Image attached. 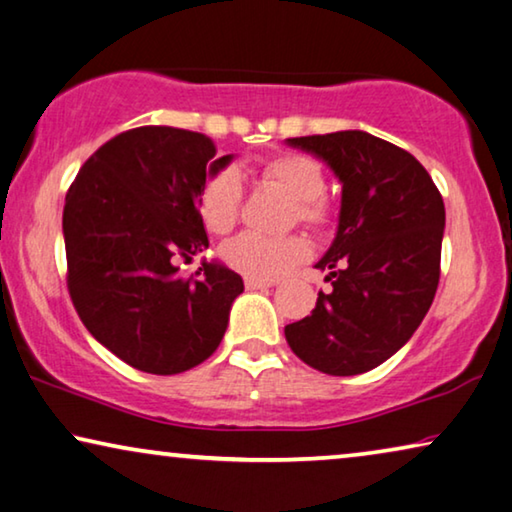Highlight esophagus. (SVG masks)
Wrapping results in <instances>:
<instances>
[{
    "label": "esophagus",
    "mask_w": 512,
    "mask_h": 512,
    "mask_svg": "<svg viewBox=\"0 0 512 512\" xmlns=\"http://www.w3.org/2000/svg\"><path fill=\"white\" fill-rule=\"evenodd\" d=\"M244 286H247L249 291H256V288H270V286H274V279H256V277H247V279H244Z\"/></svg>",
    "instance_id": "esophagus-1"
}]
</instances>
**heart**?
I'll return each mask as SVG.
<instances>
[{"label":"heart","mask_w":512,"mask_h":512,"mask_svg":"<svg viewBox=\"0 0 512 512\" xmlns=\"http://www.w3.org/2000/svg\"><path fill=\"white\" fill-rule=\"evenodd\" d=\"M261 180L272 184L293 198V219H300L316 231L332 224L335 210L323 196L325 175L316 159L300 152L277 154L265 161ZM240 212V182L233 173H219L207 180L201 194V214L212 233L231 231ZM224 261L247 277L279 279L295 265L307 261L311 244L305 235H286V238H263L256 233L235 235L224 244Z\"/></svg>","instance_id":"obj_1"}]
</instances>
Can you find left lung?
Here are the masks:
<instances>
[{
  "mask_svg": "<svg viewBox=\"0 0 512 512\" xmlns=\"http://www.w3.org/2000/svg\"><path fill=\"white\" fill-rule=\"evenodd\" d=\"M342 182L339 226L316 263L330 293L284 335L302 362L330 376L379 367L409 342L432 307L446 207L420 161L367 131L288 138Z\"/></svg>",
  "mask_w": 512,
  "mask_h": 512,
  "instance_id": "obj_1",
  "label": "left lung"
}]
</instances>
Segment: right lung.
<instances>
[{"label": "right lung", "instance_id": "1", "mask_svg": "<svg viewBox=\"0 0 512 512\" xmlns=\"http://www.w3.org/2000/svg\"><path fill=\"white\" fill-rule=\"evenodd\" d=\"M205 133L138 127L103 143L64 203L66 284L96 342L147 374L201 365L224 339L242 277L205 263L184 279L180 258L207 249L201 194L231 164Z\"/></svg>", "mask_w": 512, "mask_h": 512}]
</instances>
